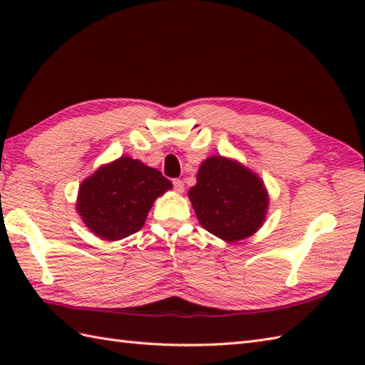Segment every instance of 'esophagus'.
Returning <instances> with one entry per match:
<instances>
[{"mask_svg":"<svg viewBox=\"0 0 365 365\" xmlns=\"http://www.w3.org/2000/svg\"><path fill=\"white\" fill-rule=\"evenodd\" d=\"M173 183H174V190L177 192H183L185 191V183L180 180V178H175Z\"/></svg>","mask_w":365,"mask_h":365,"instance_id":"1","label":"esophagus"}]
</instances>
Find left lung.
<instances>
[{
    "label": "left lung",
    "instance_id": "obj_1",
    "mask_svg": "<svg viewBox=\"0 0 365 365\" xmlns=\"http://www.w3.org/2000/svg\"><path fill=\"white\" fill-rule=\"evenodd\" d=\"M188 197L199 224L226 243L257 232L267 218L269 197L259 174L232 158L213 155L200 163Z\"/></svg>",
    "mask_w": 365,
    "mask_h": 365
}]
</instances>
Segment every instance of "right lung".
Masks as SVG:
<instances>
[{
	"instance_id": "add662e5",
	"label": "right lung",
	"mask_w": 365,
	"mask_h": 365,
	"mask_svg": "<svg viewBox=\"0 0 365 365\" xmlns=\"http://www.w3.org/2000/svg\"><path fill=\"white\" fill-rule=\"evenodd\" d=\"M170 188L158 169L123 155L84 178L76 212L92 234L118 242L143 229L155 200Z\"/></svg>"
}]
</instances>
